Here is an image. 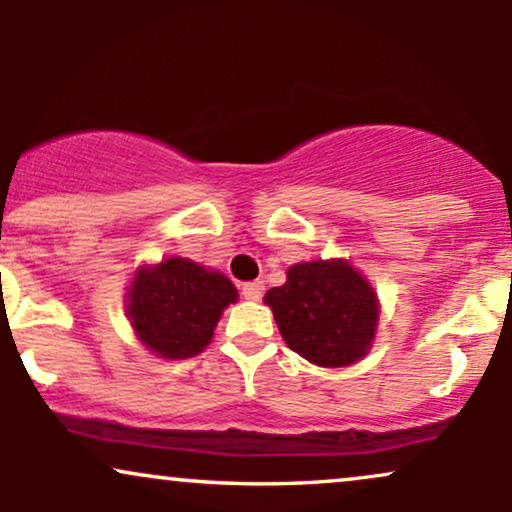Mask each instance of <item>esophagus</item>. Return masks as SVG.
<instances>
[{
    "label": "esophagus",
    "mask_w": 512,
    "mask_h": 512,
    "mask_svg": "<svg viewBox=\"0 0 512 512\" xmlns=\"http://www.w3.org/2000/svg\"><path fill=\"white\" fill-rule=\"evenodd\" d=\"M240 293H243V296L248 298V301H260V298L264 296V284H262L260 279L248 281V284L240 286Z\"/></svg>",
    "instance_id": "1"
}]
</instances>
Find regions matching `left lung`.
I'll list each match as a JSON object with an SVG mask.
<instances>
[{"mask_svg":"<svg viewBox=\"0 0 512 512\" xmlns=\"http://www.w3.org/2000/svg\"><path fill=\"white\" fill-rule=\"evenodd\" d=\"M264 303L289 349L325 368L366 356L378 325L373 289L344 260L293 264L286 284L269 289Z\"/></svg>","mask_w":512,"mask_h":512,"instance_id":"obj_1","label":"left lung"}]
</instances>
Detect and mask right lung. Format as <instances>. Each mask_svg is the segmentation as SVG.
<instances>
[{
    "instance_id": "add662e5",
    "label": "right lung",
    "mask_w": 512,
    "mask_h": 512,
    "mask_svg": "<svg viewBox=\"0 0 512 512\" xmlns=\"http://www.w3.org/2000/svg\"><path fill=\"white\" fill-rule=\"evenodd\" d=\"M236 298V286L223 274L173 257L137 272L127 313L151 351L161 358H190L211 342L223 308Z\"/></svg>"
}]
</instances>
